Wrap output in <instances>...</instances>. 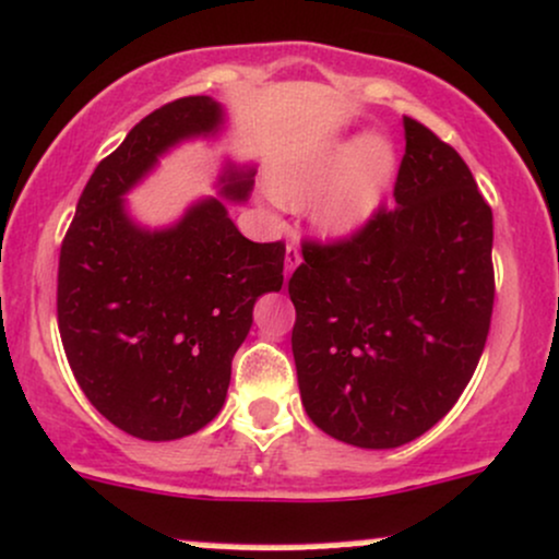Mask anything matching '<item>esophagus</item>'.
Returning <instances> with one entry per match:
<instances>
[{
  "mask_svg": "<svg viewBox=\"0 0 559 559\" xmlns=\"http://www.w3.org/2000/svg\"><path fill=\"white\" fill-rule=\"evenodd\" d=\"M298 263H300L298 246H296V242H287V248H285V280L290 277L293 272H296Z\"/></svg>",
  "mask_w": 559,
  "mask_h": 559,
  "instance_id": "esophagus-1",
  "label": "esophagus"
}]
</instances>
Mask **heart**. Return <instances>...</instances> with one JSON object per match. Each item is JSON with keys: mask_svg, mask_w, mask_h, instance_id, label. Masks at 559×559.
<instances>
[{"mask_svg": "<svg viewBox=\"0 0 559 559\" xmlns=\"http://www.w3.org/2000/svg\"><path fill=\"white\" fill-rule=\"evenodd\" d=\"M393 150L380 136H364L354 147L330 144L282 166L272 192L287 209L317 204V222L328 235L346 237L372 216L393 177Z\"/></svg>", "mask_w": 559, "mask_h": 559, "instance_id": "heart-1", "label": "heart"}]
</instances>
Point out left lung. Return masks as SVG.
Returning <instances> with one entry per match:
<instances>
[{
  "instance_id": "left-lung-1",
  "label": "left lung",
  "mask_w": 559,
  "mask_h": 559,
  "mask_svg": "<svg viewBox=\"0 0 559 559\" xmlns=\"http://www.w3.org/2000/svg\"><path fill=\"white\" fill-rule=\"evenodd\" d=\"M393 198L359 229L306 240L287 282L298 388L319 430L393 449L467 388L493 311V216L467 163L404 116Z\"/></svg>"
}]
</instances>
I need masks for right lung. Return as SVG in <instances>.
I'll return each mask as SVG.
<instances>
[{
	"instance_id": "right-lung-1",
	"label": "right lung",
	"mask_w": 559,
	"mask_h": 559,
	"mask_svg": "<svg viewBox=\"0 0 559 559\" xmlns=\"http://www.w3.org/2000/svg\"><path fill=\"white\" fill-rule=\"evenodd\" d=\"M218 123L211 97L144 116L97 163L60 246L58 328L73 378L99 415L142 441L185 438L218 415L253 304L285 280V242L242 237L222 200L163 231L123 211L121 195L163 150ZM250 174L227 171L224 195L246 198Z\"/></svg>"
}]
</instances>
